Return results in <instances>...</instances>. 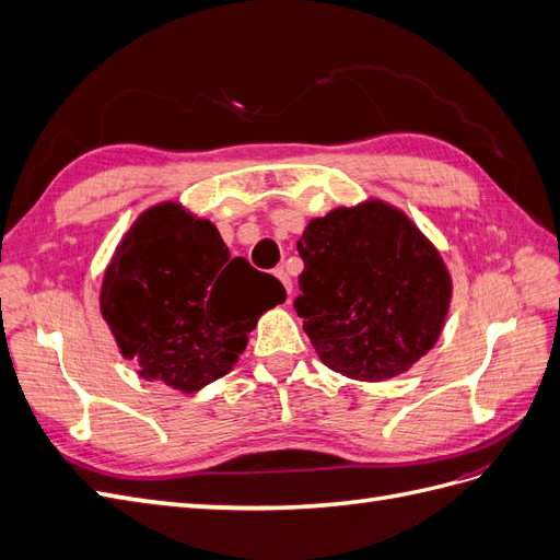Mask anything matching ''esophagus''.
Returning <instances> with one entry per match:
<instances>
[{
  "label": "esophagus",
  "mask_w": 560,
  "mask_h": 560,
  "mask_svg": "<svg viewBox=\"0 0 560 560\" xmlns=\"http://www.w3.org/2000/svg\"><path fill=\"white\" fill-rule=\"evenodd\" d=\"M276 278L284 284V290H287V296H292V278H290V273H287L284 268H276Z\"/></svg>",
  "instance_id": "34e87169"
}]
</instances>
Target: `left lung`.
Returning a JSON list of instances; mask_svg holds the SVG:
<instances>
[{
	"label": "left lung",
	"mask_w": 560,
	"mask_h": 560,
	"mask_svg": "<svg viewBox=\"0 0 560 560\" xmlns=\"http://www.w3.org/2000/svg\"><path fill=\"white\" fill-rule=\"evenodd\" d=\"M294 308L329 369L385 381L418 362L442 334L451 278L411 219L381 200L313 219L299 241Z\"/></svg>",
	"instance_id": "8db88e82"
}]
</instances>
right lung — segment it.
Here are the masks:
<instances>
[{
	"mask_svg": "<svg viewBox=\"0 0 560 560\" xmlns=\"http://www.w3.org/2000/svg\"><path fill=\"white\" fill-rule=\"evenodd\" d=\"M284 296L278 278L231 259L210 222L163 202L126 233L100 306L142 378L196 393L229 374L257 317Z\"/></svg>",
	"mask_w": 560,
	"mask_h": 560,
	"instance_id": "obj_1",
	"label": "right lung"
}]
</instances>
